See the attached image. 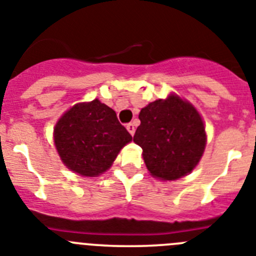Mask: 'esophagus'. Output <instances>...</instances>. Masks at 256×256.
Returning <instances> with one entry per match:
<instances>
[{
  "label": "esophagus",
  "instance_id": "1",
  "mask_svg": "<svg viewBox=\"0 0 256 256\" xmlns=\"http://www.w3.org/2000/svg\"><path fill=\"white\" fill-rule=\"evenodd\" d=\"M126 128H128V132H130L131 135H134V132H135V125H134V124H132V122H130V124H128V125H126Z\"/></svg>",
  "mask_w": 256,
  "mask_h": 256
}]
</instances>
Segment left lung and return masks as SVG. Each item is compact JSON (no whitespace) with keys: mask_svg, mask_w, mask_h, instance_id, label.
I'll return each mask as SVG.
<instances>
[{"mask_svg":"<svg viewBox=\"0 0 256 256\" xmlns=\"http://www.w3.org/2000/svg\"><path fill=\"white\" fill-rule=\"evenodd\" d=\"M139 120L134 142L142 146L153 176L175 180L196 168L205 150L206 132L192 104L171 95L144 106Z\"/></svg>","mask_w":256,"mask_h":256,"instance_id":"left-lung-1","label":"left lung"}]
</instances>
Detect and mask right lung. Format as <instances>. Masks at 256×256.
Here are the masks:
<instances>
[{
    "mask_svg": "<svg viewBox=\"0 0 256 256\" xmlns=\"http://www.w3.org/2000/svg\"><path fill=\"white\" fill-rule=\"evenodd\" d=\"M54 138L64 165L84 176L108 170L122 146L132 139L114 110L98 99L70 108L58 121Z\"/></svg>",
    "mask_w": 256,
    "mask_h": 256,
    "instance_id": "1",
    "label": "right lung"
}]
</instances>
